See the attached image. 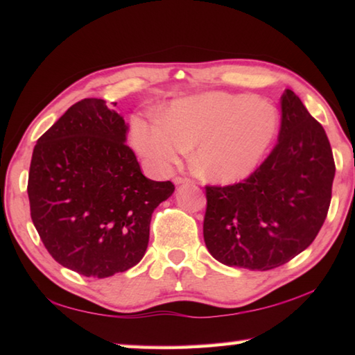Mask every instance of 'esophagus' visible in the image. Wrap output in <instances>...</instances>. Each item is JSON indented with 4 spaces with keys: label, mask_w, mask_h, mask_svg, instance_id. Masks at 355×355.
Returning <instances> with one entry per match:
<instances>
[{
    "label": "esophagus",
    "mask_w": 355,
    "mask_h": 355,
    "mask_svg": "<svg viewBox=\"0 0 355 355\" xmlns=\"http://www.w3.org/2000/svg\"><path fill=\"white\" fill-rule=\"evenodd\" d=\"M173 183H175V184H188V183H191V178L175 177V178H173Z\"/></svg>",
    "instance_id": "34e87169"
}]
</instances>
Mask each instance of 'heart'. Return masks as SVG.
I'll list each match as a JSON object with an SVG mask.
<instances>
[{
	"label": "heart",
	"instance_id": "obj_1",
	"mask_svg": "<svg viewBox=\"0 0 355 355\" xmlns=\"http://www.w3.org/2000/svg\"><path fill=\"white\" fill-rule=\"evenodd\" d=\"M275 106L250 94L205 92L172 101L164 119H136L133 146L167 171L196 146L194 167L209 182H241L261 163L279 131Z\"/></svg>",
	"mask_w": 355,
	"mask_h": 355
}]
</instances>
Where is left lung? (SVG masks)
Here are the masks:
<instances>
[{"instance_id":"obj_1","label":"left lung","mask_w":355,"mask_h":355,"mask_svg":"<svg viewBox=\"0 0 355 355\" xmlns=\"http://www.w3.org/2000/svg\"><path fill=\"white\" fill-rule=\"evenodd\" d=\"M277 144L235 184L205 186L203 239L216 260L250 271L279 268L313 243L326 220L335 163L322 125L286 89Z\"/></svg>"}]
</instances>
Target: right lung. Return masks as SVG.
<instances>
[{
	"instance_id": "obj_1",
	"label": "right lung",
	"mask_w": 355,
	"mask_h": 355,
	"mask_svg": "<svg viewBox=\"0 0 355 355\" xmlns=\"http://www.w3.org/2000/svg\"><path fill=\"white\" fill-rule=\"evenodd\" d=\"M127 131L105 100L84 98L39 137L33 152V224L50 255L86 277H111L139 263L155 208L175 189L172 182L144 175L125 144Z\"/></svg>"
}]
</instances>
